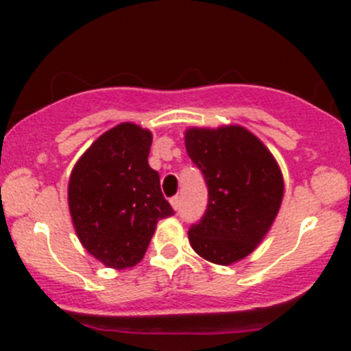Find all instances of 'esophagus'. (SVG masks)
Listing matches in <instances>:
<instances>
[{
	"label": "esophagus",
	"instance_id": "1",
	"mask_svg": "<svg viewBox=\"0 0 351 351\" xmlns=\"http://www.w3.org/2000/svg\"><path fill=\"white\" fill-rule=\"evenodd\" d=\"M169 202H171V205H173V208H175V210L180 207V197L178 195L171 197V200H169Z\"/></svg>",
	"mask_w": 351,
	"mask_h": 351
}]
</instances>
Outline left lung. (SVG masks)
<instances>
[{"label": "left lung", "instance_id": "8db88e82", "mask_svg": "<svg viewBox=\"0 0 351 351\" xmlns=\"http://www.w3.org/2000/svg\"><path fill=\"white\" fill-rule=\"evenodd\" d=\"M186 153L208 189L205 214L189 229L197 254L217 265L243 260L274 224L284 178L270 151L239 125L189 129Z\"/></svg>", "mask_w": 351, "mask_h": 351}]
</instances>
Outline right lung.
<instances>
[{"label": "right lung", "mask_w": 351, "mask_h": 351, "mask_svg": "<svg viewBox=\"0 0 351 351\" xmlns=\"http://www.w3.org/2000/svg\"><path fill=\"white\" fill-rule=\"evenodd\" d=\"M153 134L120 123L98 137L69 178V210L81 244L110 268L139 263L161 219L175 214L147 162Z\"/></svg>", "instance_id": "1"}]
</instances>
